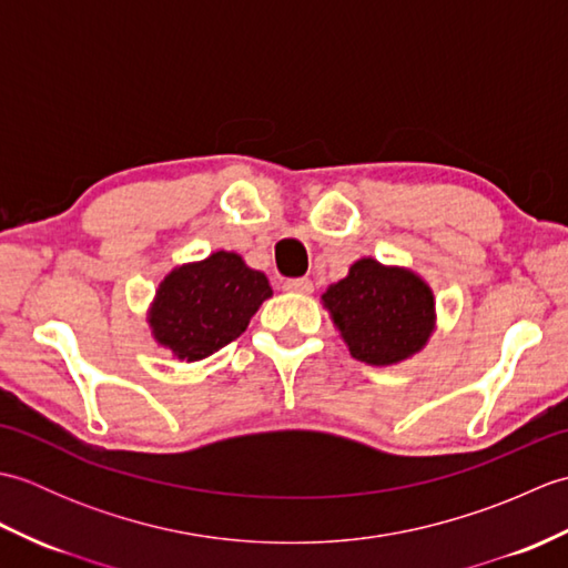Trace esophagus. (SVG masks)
<instances>
[{
	"instance_id": "1",
	"label": "esophagus",
	"mask_w": 568,
	"mask_h": 568,
	"mask_svg": "<svg viewBox=\"0 0 568 568\" xmlns=\"http://www.w3.org/2000/svg\"><path fill=\"white\" fill-rule=\"evenodd\" d=\"M283 287L287 293H312V281L310 277H287V281L283 283Z\"/></svg>"
}]
</instances>
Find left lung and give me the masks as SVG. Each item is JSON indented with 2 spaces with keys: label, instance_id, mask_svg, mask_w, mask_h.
I'll use <instances>...</instances> for the list:
<instances>
[{
  "label": "left lung",
  "instance_id": "left-lung-1",
  "mask_svg": "<svg viewBox=\"0 0 568 568\" xmlns=\"http://www.w3.org/2000/svg\"><path fill=\"white\" fill-rule=\"evenodd\" d=\"M324 307L354 358L390 366L417 354L434 329V295L419 275L373 258L356 261L327 287Z\"/></svg>",
  "mask_w": 568,
  "mask_h": 568
}]
</instances>
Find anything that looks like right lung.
Instances as JSON below:
<instances>
[{
    "mask_svg": "<svg viewBox=\"0 0 568 568\" xmlns=\"http://www.w3.org/2000/svg\"><path fill=\"white\" fill-rule=\"evenodd\" d=\"M271 295L268 277L261 271L248 268L239 253L216 251L165 275L149 324L155 342L175 358L200 361L244 334Z\"/></svg>",
    "mask_w": 568,
    "mask_h": 568,
    "instance_id": "obj_1",
    "label": "right lung"
}]
</instances>
